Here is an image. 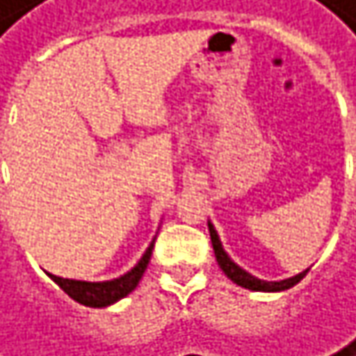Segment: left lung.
<instances>
[{"instance_id": "8db88e82", "label": "left lung", "mask_w": 356, "mask_h": 356, "mask_svg": "<svg viewBox=\"0 0 356 356\" xmlns=\"http://www.w3.org/2000/svg\"><path fill=\"white\" fill-rule=\"evenodd\" d=\"M208 231H210V240H212V248H214V254H216V261L220 265V270L225 272V276L229 280H234L238 286H244V289H250V291H265V293H278V291H286L291 286H295L301 278L308 274V270L299 272L297 276H291V278H284V280H259L254 278L252 274H248L246 270H242L236 261H231V257L225 252L222 244H220V238L216 234L214 225L208 220Z\"/></svg>"}]
</instances>
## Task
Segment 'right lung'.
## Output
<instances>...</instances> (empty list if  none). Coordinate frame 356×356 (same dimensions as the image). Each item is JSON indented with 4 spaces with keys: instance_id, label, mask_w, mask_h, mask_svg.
<instances>
[{
    "instance_id": "right-lung-1",
    "label": "right lung",
    "mask_w": 356,
    "mask_h": 356,
    "mask_svg": "<svg viewBox=\"0 0 356 356\" xmlns=\"http://www.w3.org/2000/svg\"><path fill=\"white\" fill-rule=\"evenodd\" d=\"M152 248H154V240L150 242V246L146 248V252L142 254V259L134 265V268L127 274H122V276H118L114 280L86 282V280L61 278V276H55V274H48V276L55 280L74 301H78V304L88 306V308H106V306L116 304L118 299L127 297L138 286V282L142 280V276H144V272L148 268Z\"/></svg>"
}]
</instances>
